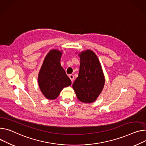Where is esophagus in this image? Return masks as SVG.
I'll use <instances>...</instances> for the list:
<instances>
[{"label":"esophagus","instance_id":"1","mask_svg":"<svg viewBox=\"0 0 146 146\" xmlns=\"http://www.w3.org/2000/svg\"><path fill=\"white\" fill-rule=\"evenodd\" d=\"M69 78H70V80L72 81V82H73V80H74V75H72V74H70V75H69Z\"/></svg>","mask_w":146,"mask_h":146}]
</instances>
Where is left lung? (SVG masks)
<instances>
[{
	"mask_svg": "<svg viewBox=\"0 0 146 146\" xmlns=\"http://www.w3.org/2000/svg\"><path fill=\"white\" fill-rule=\"evenodd\" d=\"M78 76L72 84L77 98L82 102L92 103L101 93L105 76L95 52L90 50L81 52Z\"/></svg>",
	"mask_w": 146,
	"mask_h": 146,
	"instance_id": "left-lung-1",
	"label": "left lung"
}]
</instances>
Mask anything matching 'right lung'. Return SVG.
I'll use <instances>...</instances> for the list:
<instances>
[{
	"instance_id": "obj_1",
	"label": "right lung",
	"mask_w": 146,
	"mask_h": 146,
	"mask_svg": "<svg viewBox=\"0 0 146 146\" xmlns=\"http://www.w3.org/2000/svg\"><path fill=\"white\" fill-rule=\"evenodd\" d=\"M62 54L58 50H50L44 58L38 74L40 89L48 99H56L64 87L71 84V80L60 64Z\"/></svg>"
}]
</instances>
